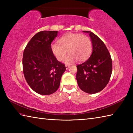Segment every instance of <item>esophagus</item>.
I'll list each match as a JSON object with an SVG mask.
<instances>
[{"mask_svg":"<svg viewBox=\"0 0 133 133\" xmlns=\"http://www.w3.org/2000/svg\"><path fill=\"white\" fill-rule=\"evenodd\" d=\"M66 66V70H68L69 68H70V66H69V65H66V66Z\"/></svg>","mask_w":133,"mask_h":133,"instance_id":"34e87169","label":"esophagus"}]
</instances>
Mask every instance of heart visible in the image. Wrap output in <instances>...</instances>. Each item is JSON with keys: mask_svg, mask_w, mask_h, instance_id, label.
Here are the masks:
<instances>
[{"mask_svg": "<svg viewBox=\"0 0 133 133\" xmlns=\"http://www.w3.org/2000/svg\"><path fill=\"white\" fill-rule=\"evenodd\" d=\"M59 43H54L51 46L52 52L59 61H63L68 51L69 55L66 59L67 64L85 61L92 51V43L90 39L80 34L68 33L59 40Z\"/></svg>", "mask_w": 133, "mask_h": 133, "instance_id": "1", "label": "heart"}]
</instances>
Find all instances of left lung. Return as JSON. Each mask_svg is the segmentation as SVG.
Wrapping results in <instances>:
<instances>
[{"instance_id": "1", "label": "left lung", "mask_w": 133, "mask_h": 133, "mask_svg": "<svg viewBox=\"0 0 133 133\" xmlns=\"http://www.w3.org/2000/svg\"><path fill=\"white\" fill-rule=\"evenodd\" d=\"M89 34L92 44L90 58L77 67L76 78L78 86L84 92L95 94L102 91L109 83L112 73V60L105 44L94 33Z\"/></svg>"}]
</instances>
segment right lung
I'll use <instances>...</instances> for the list:
<instances>
[{"mask_svg":"<svg viewBox=\"0 0 133 133\" xmlns=\"http://www.w3.org/2000/svg\"><path fill=\"white\" fill-rule=\"evenodd\" d=\"M57 31H42L31 39L23 56L25 79L34 91L43 95L55 92L60 85L65 65L57 61L51 44L57 36Z\"/></svg>","mask_w":133,"mask_h":133,"instance_id":"add662e5","label":"right lung"}]
</instances>
